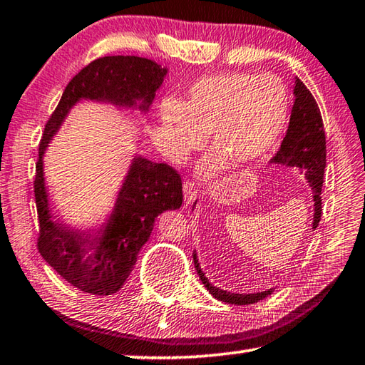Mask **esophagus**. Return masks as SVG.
<instances>
[{
	"instance_id": "obj_1",
	"label": "esophagus",
	"mask_w": 365,
	"mask_h": 365,
	"mask_svg": "<svg viewBox=\"0 0 365 365\" xmlns=\"http://www.w3.org/2000/svg\"><path fill=\"white\" fill-rule=\"evenodd\" d=\"M182 190H184V203L185 205H190L195 202L197 198V189L195 185L192 182H184L182 184Z\"/></svg>"
}]
</instances>
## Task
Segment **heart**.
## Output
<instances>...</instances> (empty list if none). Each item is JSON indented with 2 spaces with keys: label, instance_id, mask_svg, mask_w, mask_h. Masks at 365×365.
Instances as JSON below:
<instances>
[{
  "label": "heart",
  "instance_id": "1",
  "mask_svg": "<svg viewBox=\"0 0 365 365\" xmlns=\"http://www.w3.org/2000/svg\"><path fill=\"white\" fill-rule=\"evenodd\" d=\"M289 95L277 76L233 71L195 81L187 97L160 105L162 144L182 163L211 133L215 149L197 165L200 180H211L229 163L247 168L270 153L286 127Z\"/></svg>",
  "mask_w": 365,
  "mask_h": 365
}]
</instances>
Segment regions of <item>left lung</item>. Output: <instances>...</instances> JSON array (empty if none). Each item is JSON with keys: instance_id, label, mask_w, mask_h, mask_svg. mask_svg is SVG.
I'll return each mask as SVG.
<instances>
[{"instance_id": "left-lung-1", "label": "left lung", "mask_w": 365, "mask_h": 365, "mask_svg": "<svg viewBox=\"0 0 365 365\" xmlns=\"http://www.w3.org/2000/svg\"><path fill=\"white\" fill-rule=\"evenodd\" d=\"M268 165H278L287 170H297L299 175L304 176L307 184L312 189L313 200V229H316L321 219V190L322 181H324L326 168V135L322 118L318 108V103L313 98L310 91L305 87L299 78L294 81V106L291 111L289 127L284 135L278 153L274 154ZM197 202L192 206L195 210ZM194 264L198 277L206 289L212 297L232 305H251L267 299L272 295L277 287L265 289L262 292L252 294H237L224 291L211 283L206 277L203 268L200 267L197 251H194Z\"/></svg>"}]
</instances>
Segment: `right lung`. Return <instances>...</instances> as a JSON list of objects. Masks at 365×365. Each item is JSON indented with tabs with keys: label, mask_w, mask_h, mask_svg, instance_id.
<instances>
[{
	"label": "right lung",
	"mask_w": 365,
	"mask_h": 365,
	"mask_svg": "<svg viewBox=\"0 0 365 365\" xmlns=\"http://www.w3.org/2000/svg\"><path fill=\"white\" fill-rule=\"evenodd\" d=\"M167 74L168 68L135 55L95 60L70 81L46 125L34 178L38 247L61 278L84 292L111 295L125 284L155 219L165 211L181 208L182 182L168 165L135 154L105 219L93 225H70L57 221L52 212L44 171L46 150L71 109L81 103L146 115Z\"/></svg>",
	"instance_id": "right-lung-1"
}]
</instances>
